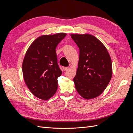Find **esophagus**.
Here are the masks:
<instances>
[{
  "label": "esophagus",
  "instance_id": "34e87169",
  "mask_svg": "<svg viewBox=\"0 0 133 133\" xmlns=\"http://www.w3.org/2000/svg\"><path fill=\"white\" fill-rule=\"evenodd\" d=\"M68 68H69L68 67H63V69L64 71H65V70H66L68 69Z\"/></svg>",
  "mask_w": 133,
  "mask_h": 133
}]
</instances>
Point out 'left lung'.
Masks as SVG:
<instances>
[{"instance_id":"1","label":"left lung","mask_w":133,"mask_h":133,"mask_svg":"<svg viewBox=\"0 0 133 133\" xmlns=\"http://www.w3.org/2000/svg\"><path fill=\"white\" fill-rule=\"evenodd\" d=\"M79 48V60L73 79L76 91L86 99L101 94L112 76L111 60L101 42L90 34H71Z\"/></svg>"}]
</instances>
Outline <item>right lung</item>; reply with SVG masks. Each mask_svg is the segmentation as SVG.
<instances>
[{"label": "right lung", "mask_w": 133, "mask_h": 133, "mask_svg": "<svg viewBox=\"0 0 133 133\" xmlns=\"http://www.w3.org/2000/svg\"><path fill=\"white\" fill-rule=\"evenodd\" d=\"M65 33L42 35L28 48L22 66L23 77L29 90L37 97L48 100L58 89V78L62 75L56 47Z\"/></svg>", "instance_id": "obj_1"}]
</instances>
